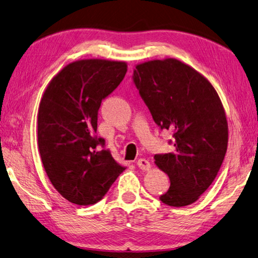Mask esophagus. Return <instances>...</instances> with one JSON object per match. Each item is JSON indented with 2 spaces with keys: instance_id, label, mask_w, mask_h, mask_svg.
<instances>
[{
  "instance_id": "esophagus-1",
  "label": "esophagus",
  "mask_w": 258,
  "mask_h": 258,
  "mask_svg": "<svg viewBox=\"0 0 258 258\" xmlns=\"http://www.w3.org/2000/svg\"><path fill=\"white\" fill-rule=\"evenodd\" d=\"M137 165L139 166L140 168L143 169V171H149V169L151 168L150 161L145 159V158H140V159L137 161Z\"/></svg>"
}]
</instances>
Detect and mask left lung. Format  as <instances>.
<instances>
[{"instance_id":"8db88e82","label":"left lung","mask_w":258,"mask_h":258,"mask_svg":"<svg viewBox=\"0 0 258 258\" xmlns=\"http://www.w3.org/2000/svg\"><path fill=\"white\" fill-rule=\"evenodd\" d=\"M133 78L155 123L175 139V150L155 156L171 180L160 200L173 207L194 204L215 180L228 149L221 99L206 77L174 58L139 63Z\"/></svg>"}]
</instances>
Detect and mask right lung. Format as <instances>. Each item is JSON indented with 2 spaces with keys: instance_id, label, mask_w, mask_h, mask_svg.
I'll return each instance as SVG.
<instances>
[{
  "instance_id": "1",
  "label": "right lung",
  "mask_w": 258,
  "mask_h": 258,
  "mask_svg": "<svg viewBox=\"0 0 258 258\" xmlns=\"http://www.w3.org/2000/svg\"><path fill=\"white\" fill-rule=\"evenodd\" d=\"M125 61L82 59L52 78L37 113V142L52 185L64 199L86 206L101 200L125 167L94 137L102 99L120 84Z\"/></svg>"
}]
</instances>
